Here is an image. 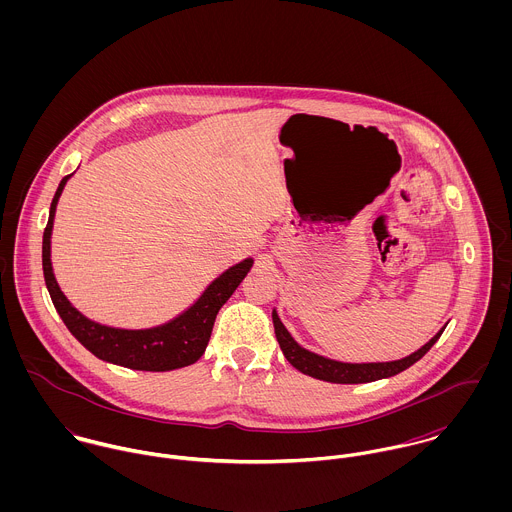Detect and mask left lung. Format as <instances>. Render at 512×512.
<instances>
[{
  "instance_id": "left-lung-1",
  "label": "left lung",
  "mask_w": 512,
  "mask_h": 512,
  "mask_svg": "<svg viewBox=\"0 0 512 512\" xmlns=\"http://www.w3.org/2000/svg\"><path fill=\"white\" fill-rule=\"evenodd\" d=\"M272 321H274V331H276V339L280 343V349L284 353V357L288 359V363L297 368L299 372L313 376L317 380H325V382H335V384H363V382H374L380 378H390L402 370H406L408 366L418 363L438 341L445 327H441L438 333L424 345L420 347L416 353L400 359V361H390V363H341V361H333L327 357H321L317 353H311L307 349H303L292 335L290 331L284 327V323L278 317V311H272Z\"/></svg>"
}]
</instances>
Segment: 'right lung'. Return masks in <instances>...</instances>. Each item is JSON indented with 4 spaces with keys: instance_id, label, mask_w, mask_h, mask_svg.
<instances>
[{
    "instance_id": "1",
    "label": "right lung",
    "mask_w": 512,
    "mask_h": 512,
    "mask_svg": "<svg viewBox=\"0 0 512 512\" xmlns=\"http://www.w3.org/2000/svg\"><path fill=\"white\" fill-rule=\"evenodd\" d=\"M71 175H67L53 197L49 222L43 232V274L53 305L74 339L100 361L134 370L165 372L197 363L211 339L220 307L240 286L254 260L244 258L215 278L201 297L171 321L149 329H118L84 317L61 292L51 264V234L59 197Z\"/></svg>"
}]
</instances>
